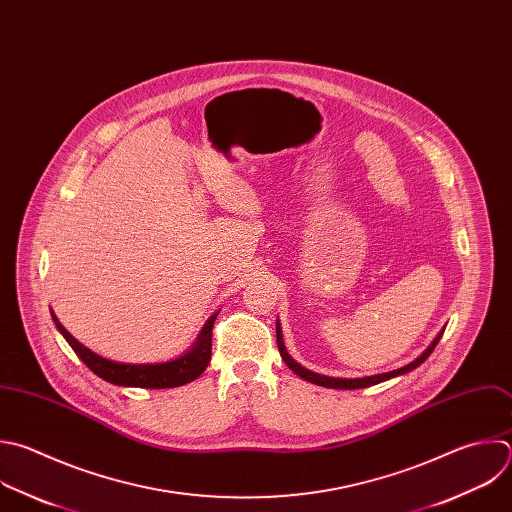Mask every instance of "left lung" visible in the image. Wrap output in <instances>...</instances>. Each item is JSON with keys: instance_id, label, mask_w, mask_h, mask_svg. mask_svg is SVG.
<instances>
[{"instance_id": "obj_1", "label": "left lung", "mask_w": 512, "mask_h": 512, "mask_svg": "<svg viewBox=\"0 0 512 512\" xmlns=\"http://www.w3.org/2000/svg\"><path fill=\"white\" fill-rule=\"evenodd\" d=\"M444 329L434 337V342L428 346V350L416 358L412 364L404 366V368H398L394 372H386V374H378V376H366V378H329V376H321V374H315L307 368H303L301 364H297L285 350V344H283V333H281V327H279V321H277V348H279V354L283 358V362L289 366L291 372H295L299 378H303L305 382H311L315 386H323V388H333V390H358V388H368V386H374V384H380V382H386L390 378H396V376H402V374H408L412 370H416L436 348V344L440 342Z\"/></svg>"}]
</instances>
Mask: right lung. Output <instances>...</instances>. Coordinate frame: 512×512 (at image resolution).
Here are the masks:
<instances>
[{
	"label": "right lung",
	"mask_w": 512,
	"mask_h": 512,
	"mask_svg": "<svg viewBox=\"0 0 512 512\" xmlns=\"http://www.w3.org/2000/svg\"><path fill=\"white\" fill-rule=\"evenodd\" d=\"M219 313H213L205 327L201 329L197 342L193 348L183 354L177 360L162 362V364H122L106 360L86 346H82L78 339L58 321V317L52 311V319L58 327V331L64 335L70 348L76 352V356L102 380L114 384V386H126V388H146V390H162V388H177L185 386L193 380H197L211 362V335H213V323Z\"/></svg>",
	"instance_id": "1"
}]
</instances>
